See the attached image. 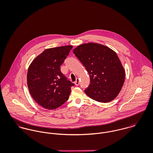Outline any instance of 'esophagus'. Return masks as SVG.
<instances>
[{"instance_id": "1", "label": "esophagus", "mask_w": 153, "mask_h": 153, "mask_svg": "<svg viewBox=\"0 0 153 153\" xmlns=\"http://www.w3.org/2000/svg\"><path fill=\"white\" fill-rule=\"evenodd\" d=\"M75 85H76V86H78V85L79 84V80L78 78H77L76 80V81L75 82Z\"/></svg>"}]
</instances>
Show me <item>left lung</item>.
<instances>
[{
    "label": "left lung",
    "instance_id": "left-lung-1",
    "mask_svg": "<svg viewBox=\"0 0 153 153\" xmlns=\"http://www.w3.org/2000/svg\"><path fill=\"white\" fill-rule=\"evenodd\" d=\"M73 52L90 76V84L84 91L85 94L100 102L114 100L121 90L126 76L125 69L116 52L97 43L82 44Z\"/></svg>",
    "mask_w": 153,
    "mask_h": 153
}]
</instances>
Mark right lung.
I'll return each mask as SVG.
<instances>
[{
	"instance_id": "obj_1",
	"label": "right lung",
	"mask_w": 153,
	"mask_h": 153,
	"mask_svg": "<svg viewBox=\"0 0 153 153\" xmlns=\"http://www.w3.org/2000/svg\"><path fill=\"white\" fill-rule=\"evenodd\" d=\"M72 45L48 48L31 62L27 73L29 92L39 105L56 109L66 102L74 86L61 71V67Z\"/></svg>"
}]
</instances>
